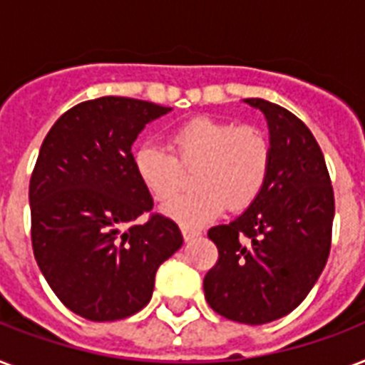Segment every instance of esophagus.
<instances>
[{
    "label": "esophagus",
    "mask_w": 365,
    "mask_h": 365,
    "mask_svg": "<svg viewBox=\"0 0 365 365\" xmlns=\"http://www.w3.org/2000/svg\"><path fill=\"white\" fill-rule=\"evenodd\" d=\"M182 235H183V240H185V242H191V240H195L197 237H199L200 231H197V229H191V227H182Z\"/></svg>",
    "instance_id": "1"
}]
</instances>
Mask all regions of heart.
<instances>
[{
	"label": "heart",
	"instance_id": "1",
	"mask_svg": "<svg viewBox=\"0 0 365 365\" xmlns=\"http://www.w3.org/2000/svg\"><path fill=\"white\" fill-rule=\"evenodd\" d=\"M168 150L142 145L134 153L138 180L159 202L172 199L193 172L195 193L163 206L183 227H199L229 210H242L257 199L271 168L272 148L257 126L214 117H195L172 128Z\"/></svg>",
	"mask_w": 365,
	"mask_h": 365
}]
</instances>
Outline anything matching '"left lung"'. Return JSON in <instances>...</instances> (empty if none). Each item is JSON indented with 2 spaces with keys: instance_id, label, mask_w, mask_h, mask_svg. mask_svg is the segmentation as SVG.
Instances as JSON below:
<instances>
[{
  "instance_id": "left-lung-1",
  "label": "left lung",
  "mask_w": 365,
  "mask_h": 365,
  "mask_svg": "<svg viewBox=\"0 0 365 365\" xmlns=\"http://www.w3.org/2000/svg\"><path fill=\"white\" fill-rule=\"evenodd\" d=\"M244 102L265 115L271 168L248 210L208 231L220 257L202 286L217 314L259 326L294 311L324 271L335 200L322 149L305 123L267 100Z\"/></svg>"
}]
</instances>
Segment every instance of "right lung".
<instances>
[{
  "label": "right lung",
  "instance_id": "right-lung-1",
  "mask_svg": "<svg viewBox=\"0 0 365 365\" xmlns=\"http://www.w3.org/2000/svg\"><path fill=\"white\" fill-rule=\"evenodd\" d=\"M168 111L123 96L87 100L58 117L39 149L30 178L34 255L56 297L93 322L142 311L160 263L182 248L176 223L151 214L132 157L143 126Z\"/></svg>",
  "mask_w": 365,
  "mask_h": 365
}]
</instances>
